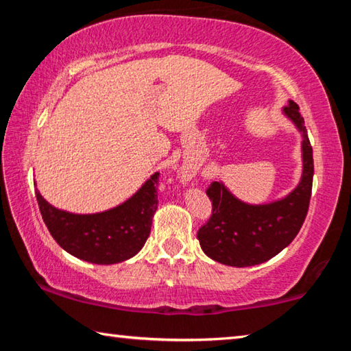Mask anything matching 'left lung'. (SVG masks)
I'll return each mask as SVG.
<instances>
[{
  "label": "left lung",
  "mask_w": 351,
  "mask_h": 351,
  "mask_svg": "<svg viewBox=\"0 0 351 351\" xmlns=\"http://www.w3.org/2000/svg\"><path fill=\"white\" fill-rule=\"evenodd\" d=\"M282 112L302 136L300 181L283 198L265 204L245 203L223 181L212 182L206 192L212 217L197 237L204 254L218 263L246 268L268 261L295 239L305 221L314 175L313 148L297 104L288 100Z\"/></svg>",
  "instance_id": "left-lung-1"
}]
</instances>
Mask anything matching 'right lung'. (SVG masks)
Here are the masks:
<instances>
[{"label": "right lung", "mask_w": 351, "mask_h": 351, "mask_svg": "<svg viewBox=\"0 0 351 351\" xmlns=\"http://www.w3.org/2000/svg\"><path fill=\"white\" fill-rule=\"evenodd\" d=\"M159 173L152 175L132 198L97 213H71L57 209L35 190L46 228L74 257L96 265H114L134 257L150 235L158 209Z\"/></svg>", "instance_id": "add662e5"}]
</instances>
